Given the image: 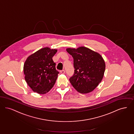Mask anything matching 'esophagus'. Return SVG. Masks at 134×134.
Instances as JSON below:
<instances>
[{
	"label": "esophagus",
	"instance_id": "obj_1",
	"mask_svg": "<svg viewBox=\"0 0 134 134\" xmlns=\"http://www.w3.org/2000/svg\"><path fill=\"white\" fill-rule=\"evenodd\" d=\"M60 72L61 74H64L65 73V71H64V70H60Z\"/></svg>",
	"mask_w": 134,
	"mask_h": 134
}]
</instances>
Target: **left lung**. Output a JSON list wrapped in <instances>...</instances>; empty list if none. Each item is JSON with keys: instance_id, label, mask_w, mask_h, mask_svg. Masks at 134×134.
<instances>
[{"instance_id": "8db88e82", "label": "left lung", "mask_w": 134, "mask_h": 134, "mask_svg": "<svg viewBox=\"0 0 134 134\" xmlns=\"http://www.w3.org/2000/svg\"><path fill=\"white\" fill-rule=\"evenodd\" d=\"M74 58V75L70 79L71 85L81 93H89L100 82L105 64L102 55L86 47L67 48Z\"/></svg>"}]
</instances>
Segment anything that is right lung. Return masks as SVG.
Here are the masks:
<instances>
[{
	"label": "right lung",
	"instance_id": "add662e5",
	"mask_svg": "<svg viewBox=\"0 0 134 134\" xmlns=\"http://www.w3.org/2000/svg\"><path fill=\"white\" fill-rule=\"evenodd\" d=\"M57 51L46 47L26 58L23 65L25 80L34 92L45 94L55 84L59 72L56 70L52 57Z\"/></svg>",
	"mask_w": 134,
	"mask_h": 134
}]
</instances>
